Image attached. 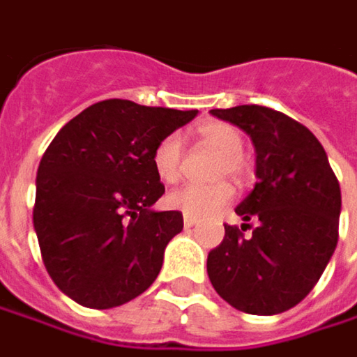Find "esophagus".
I'll return each mask as SVG.
<instances>
[{"label": "esophagus", "mask_w": 357, "mask_h": 357, "mask_svg": "<svg viewBox=\"0 0 357 357\" xmlns=\"http://www.w3.org/2000/svg\"><path fill=\"white\" fill-rule=\"evenodd\" d=\"M196 224H198V220H196V218H190V216H183V226H185L188 230H190V228H194Z\"/></svg>", "instance_id": "34e87169"}]
</instances>
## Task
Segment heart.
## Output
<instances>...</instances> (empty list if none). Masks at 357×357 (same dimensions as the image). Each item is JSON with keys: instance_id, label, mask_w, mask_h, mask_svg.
Masks as SVG:
<instances>
[{"instance_id": "obj_1", "label": "heart", "mask_w": 357, "mask_h": 357, "mask_svg": "<svg viewBox=\"0 0 357 357\" xmlns=\"http://www.w3.org/2000/svg\"><path fill=\"white\" fill-rule=\"evenodd\" d=\"M198 133L206 145L222 153L218 174L232 176L234 179H244L248 176V161L244 158V137L230 123L224 121H206L198 127ZM153 169L158 178L165 183H176L183 174V137L179 133H169L158 143L153 151ZM234 198V188L226 181L202 185L190 183L179 190H174L167 196V206L178 210L190 218H208L224 210Z\"/></svg>"}]
</instances>
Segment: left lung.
<instances>
[{
    "instance_id": "1",
    "label": "left lung",
    "mask_w": 357,
    "mask_h": 357,
    "mask_svg": "<svg viewBox=\"0 0 357 357\" xmlns=\"http://www.w3.org/2000/svg\"><path fill=\"white\" fill-rule=\"evenodd\" d=\"M210 113L250 135L257 183L236 206L246 224H224V241L210 250L208 277L238 311L283 313L309 295L337 246L340 181L324 145L295 119L259 105ZM246 227L250 237L243 236Z\"/></svg>"
}]
</instances>
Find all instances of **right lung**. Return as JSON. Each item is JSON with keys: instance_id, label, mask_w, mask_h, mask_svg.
Returning a JSON list of instances; mask_svg holds the SVG:
<instances>
[{"instance_id": "add662e5", "label": "right lung", "mask_w": 357, "mask_h": 357, "mask_svg": "<svg viewBox=\"0 0 357 357\" xmlns=\"http://www.w3.org/2000/svg\"><path fill=\"white\" fill-rule=\"evenodd\" d=\"M198 111L109 98L68 121L38 167L33 230L56 287L91 309H111L158 279L178 210L151 206L165 188L153 151Z\"/></svg>"}]
</instances>
